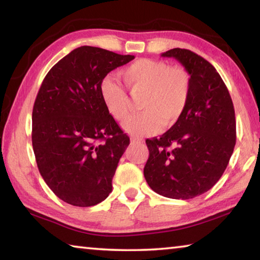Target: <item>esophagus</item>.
<instances>
[{
  "instance_id": "obj_1",
  "label": "esophagus",
  "mask_w": 260,
  "mask_h": 260,
  "mask_svg": "<svg viewBox=\"0 0 260 260\" xmlns=\"http://www.w3.org/2000/svg\"><path fill=\"white\" fill-rule=\"evenodd\" d=\"M131 141L133 143H143L144 140L141 139V138H138V136H133V138H131Z\"/></svg>"
}]
</instances>
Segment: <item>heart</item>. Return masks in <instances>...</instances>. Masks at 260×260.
<instances>
[{"instance_id":"b5f03b06","label":"heart","mask_w":260,"mask_h":260,"mask_svg":"<svg viewBox=\"0 0 260 260\" xmlns=\"http://www.w3.org/2000/svg\"><path fill=\"white\" fill-rule=\"evenodd\" d=\"M121 77L132 90H144L140 109L129 117L124 129L133 135L155 134L161 125L172 126L182 116L190 94V77L182 68L170 67L162 60L141 58L121 70ZM100 93L108 112L124 120L129 112V100L119 82L105 77Z\"/></svg>"}]
</instances>
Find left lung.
I'll use <instances>...</instances> for the list:
<instances>
[{"mask_svg": "<svg viewBox=\"0 0 260 260\" xmlns=\"http://www.w3.org/2000/svg\"><path fill=\"white\" fill-rule=\"evenodd\" d=\"M161 56L182 64L190 94L179 120L159 139L146 140L143 173L159 195L189 200L208 191L225 172L236 142L234 105L221 77L203 57L180 48Z\"/></svg>", "mask_w": 260, "mask_h": 260, "instance_id": "8db88e82", "label": "left lung"}]
</instances>
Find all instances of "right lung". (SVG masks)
<instances>
[{"label":"right lung","mask_w":260,"mask_h":260,"mask_svg":"<svg viewBox=\"0 0 260 260\" xmlns=\"http://www.w3.org/2000/svg\"><path fill=\"white\" fill-rule=\"evenodd\" d=\"M135 58L82 46L55 64L43 79L32 113V144L43 180L74 206L101 203L112 190L129 138L108 112L101 81Z\"/></svg>","instance_id":"right-lung-1"}]
</instances>
